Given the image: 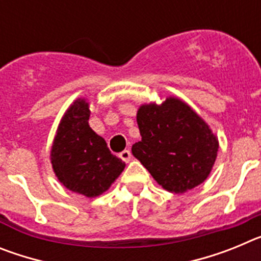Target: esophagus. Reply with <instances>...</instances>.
<instances>
[{"label":"esophagus","mask_w":261,"mask_h":261,"mask_svg":"<svg viewBox=\"0 0 261 261\" xmlns=\"http://www.w3.org/2000/svg\"><path fill=\"white\" fill-rule=\"evenodd\" d=\"M119 156L121 159H123L124 162L128 163L129 161L132 159V153H130V151H129V150H124V151H121V153H120Z\"/></svg>","instance_id":"1"}]
</instances>
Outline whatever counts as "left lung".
<instances>
[{"label":"left lung","instance_id":"obj_1","mask_svg":"<svg viewBox=\"0 0 261 261\" xmlns=\"http://www.w3.org/2000/svg\"><path fill=\"white\" fill-rule=\"evenodd\" d=\"M141 141L132 154L166 191L184 193L208 179L218 137L191 106L177 96L161 105L145 103L137 111Z\"/></svg>","mask_w":261,"mask_h":261}]
</instances>
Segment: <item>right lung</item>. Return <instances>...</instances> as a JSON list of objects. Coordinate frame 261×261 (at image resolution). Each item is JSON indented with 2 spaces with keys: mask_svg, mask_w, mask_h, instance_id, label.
Masks as SVG:
<instances>
[{
  "mask_svg": "<svg viewBox=\"0 0 261 261\" xmlns=\"http://www.w3.org/2000/svg\"><path fill=\"white\" fill-rule=\"evenodd\" d=\"M90 103L78 98L60 120L50 147V163L60 183L86 197L105 193L125 163L111 154L105 138L89 125Z\"/></svg>",
  "mask_w": 261,
  "mask_h": 261,
  "instance_id": "1",
  "label": "right lung"
}]
</instances>
